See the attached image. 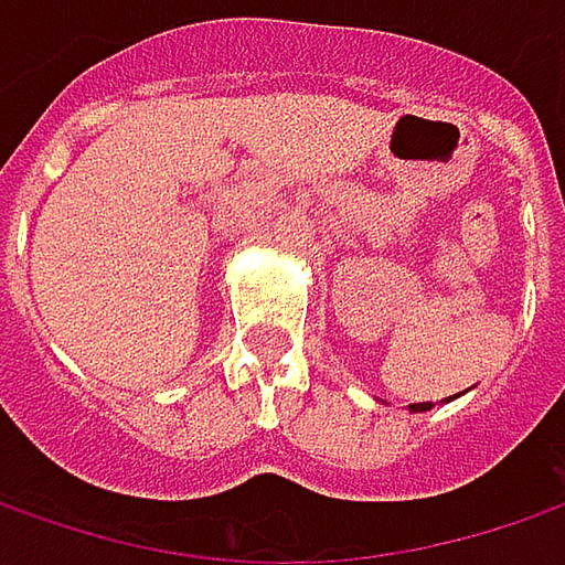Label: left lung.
<instances>
[{"instance_id": "obj_1", "label": "left lung", "mask_w": 565, "mask_h": 565, "mask_svg": "<svg viewBox=\"0 0 565 565\" xmlns=\"http://www.w3.org/2000/svg\"><path fill=\"white\" fill-rule=\"evenodd\" d=\"M412 412H427V408H434V402H418V405H408Z\"/></svg>"}]
</instances>
